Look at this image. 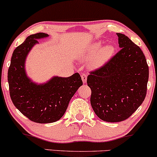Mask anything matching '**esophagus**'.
Instances as JSON below:
<instances>
[{"label": "esophagus", "mask_w": 157, "mask_h": 157, "mask_svg": "<svg viewBox=\"0 0 157 157\" xmlns=\"http://www.w3.org/2000/svg\"><path fill=\"white\" fill-rule=\"evenodd\" d=\"M81 78H82V82H83V83L86 84V81H87V75L85 73H82V75H81Z\"/></svg>", "instance_id": "34e87169"}]
</instances>
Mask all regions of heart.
<instances>
[{"instance_id":"obj_1","label":"heart","mask_w":157,"mask_h":157,"mask_svg":"<svg viewBox=\"0 0 157 157\" xmlns=\"http://www.w3.org/2000/svg\"><path fill=\"white\" fill-rule=\"evenodd\" d=\"M101 44L99 42L93 44L90 46L88 50H86V55H85V58L89 59L91 58L92 56H94L97 52L98 53L95 55L94 59V63H101L102 61L107 60L109 58L111 55H112L114 48L111 45H108V46H104L100 48Z\"/></svg>"}]
</instances>
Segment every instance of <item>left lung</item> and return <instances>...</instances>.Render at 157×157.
I'll use <instances>...</instances> for the list:
<instances>
[{
  "label": "left lung",
  "instance_id": "1",
  "mask_svg": "<svg viewBox=\"0 0 157 157\" xmlns=\"http://www.w3.org/2000/svg\"><path fill=\"white\" fill-rule=\"evenodd\" d=\"M117 35L120 51L87 77L91 107L99 118L109 122L123 121L141 105L149 76L141 48L123 34Z\"/></svg>",
  "mask_w": 157,
  "mask_h": 157
}]
</instances>
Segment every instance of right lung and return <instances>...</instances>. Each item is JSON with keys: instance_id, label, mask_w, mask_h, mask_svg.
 <instances>
[{"instance_id": "add662e5", "label": "right lung", "mask_w": 157, "mask_h": 157, "mask_svg": "<svg viewBox=\"0 0 157 157\" xmlns=\"http://www.w3.org/2000/svg\"><path fill=\"white\" fill-rule=\"evenodd\" d=\"M46 33L31 35L14 50L8 70L11 100L27 118L37 123H51L63 116L68 103L82 85L80 75L52 77L44 83H37L27 76L26 60L37 40L48 37Z\"/></svg>"}]
</instances>
